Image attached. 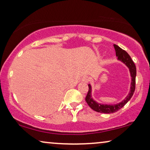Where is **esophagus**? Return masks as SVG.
<instances>
[{"label":"esophagus","instance_id":"34e87169","mask_svg":"<svg viewBox=\"0 0 150 150\" xmlns=\"http://www.w3.org/2000/svg\"><path fill=\"white\" fill-rule=\"evenodd\" d=\"M82 81H84V82H88V80H89V78L88 77H86V76H85V77H82Z\"/></svg>","mask_w":150,"mask_h":150}]
</instances>
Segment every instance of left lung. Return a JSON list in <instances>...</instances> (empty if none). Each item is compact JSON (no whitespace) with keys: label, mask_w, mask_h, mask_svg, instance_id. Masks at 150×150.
Masks as SVG:
<instances>
[{"label":"left lung","mask_w":150,"mask_h":150,"mask_svg":"<svg viewBox=\"0 0 150 150\" xmlns=\"http://www.w3.org/2000/svg\"><path fill=\"white\" fill-rule=\"evenodd\" d=\"M115 54L117 59L120 61L122 62L125 65L127 66L129 69L131 77H132V82H131L130 91L129 93L128 96L122 100V102H119L116 105H102V104L98 103L93 99L91 97V84H88V91L87 93L86 96V102L88 104V105L93 110L97 111L99 113H113L116 112V111L120 110L121 108H122L127 103L129 100L132 98V96L134 95V93L135 91L136 88V68L134 62L132 61V58L129 55V54L125 50H122L120 48L118 45L114 44Z\"/></svg>","instance_id":"8db88e82"}]
</instances>
